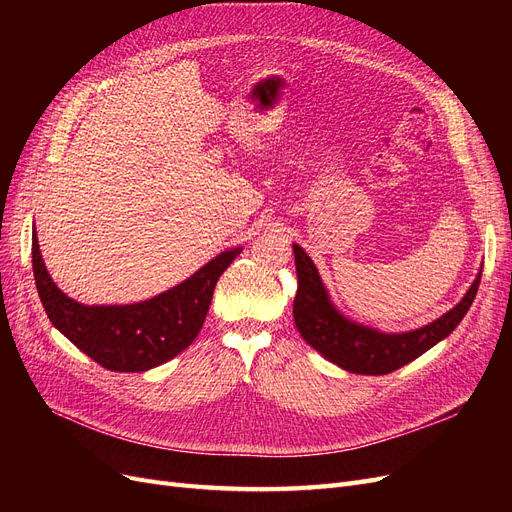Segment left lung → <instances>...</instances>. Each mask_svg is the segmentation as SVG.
Instances as JSON below:
<instances>
[{"instance_id": "left-lung-1", "label": "left lung", "mask_w": 512, "mask_h": 512, "mask_svg": "<svg viewBox=\"0 0 512 512\" xmlns=\"http://www.w3.org/2000/svg\"><path fill=\"white\" fill-rule=\"evenodd\" d=\"M292 247L299 275V290L292 305L294 324H297L305 342L316 348L324 359L352 371V374H391V371L408 365L416 356L427 352L431 346H436L440 339L451 335L463 316L468 314L480 284L478 273L466 297L451 312H446L423 329L410 333H380L339 316L320 282L312 258L305 254L301 245Z\"/></svg>"}]
</instances>
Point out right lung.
Masks as SVG:
<instances>
[{
	"instance_id": "right-lung-1",
	"label": "right lung",
	"mask_w": 512,
	"mask_h": 512,
	"mask_svg": "<svg viewBox=\"0 0 512 512\" xmlns=\"http://www.w3.org/2000/svg\"><path fill=\"white\" fill-rule=\"evenodd\" d=\"M241 254L222 252L190 280L134 305L89 307L61 292L44 267L38 237H32L34 277L44 312L70 342L111 371H147L188 348L203 329L215 284Z\"/></svg>"
}]
</instances>
